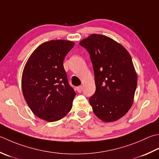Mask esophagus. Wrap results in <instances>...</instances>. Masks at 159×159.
<instances>
[{
  "instance_id": "esophagus-1",
  "label": "esophagus",
  "mask_w": 159,
  "mask_h": 159,
  "mask_svg": "<svg viewBox=\"0 0 159 159\" xmlns=\"http://www.w3.org/2000/svg\"><path fill=\"white\" fill-rule=\"evenodd\" d=\"M82 89H83V86H82V85L79 86V87H77V88H76V90H77V92H79V93H80V92H81Z\"/></svg>"
}]
</instances>
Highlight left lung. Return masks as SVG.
Wrapping results in <instances>:
<instances>
[{
	"mask_svg": "<svg viewBox=\"0 0 159 159\" xmlns=\"http://www.w3.org/2000/svg\"><path fill=\"white\" fill-rule=\"evenodd\" d=\"M90 56L96 91L89 103L98 119L113 122L131 107L137 75L129 52L110 37L93 34L79 43Z\"/></svg>",
	"mask_w": 159,
	"mask_h": 159,
	"instance_id": "8db88e82",
	"label": "left lung"
}]
</instances>
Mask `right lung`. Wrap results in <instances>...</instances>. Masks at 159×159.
Listing matches in <instances>:
<instances>
[{
    "label": "right lung",
    "mask_w": 159,
    "mask_h": 159,
    "mask_svg": "<svg viewBox=\"0 0 159 159\" xmlns=\"http://www.w3.org/2000/svg\"><path fill=\"white\" fill-rule=\"evenodd\" d=\"M74 43L49 40L39 45L30 57L22 75L24 98L40 119L54 122L70 112L76 92L68 83L63 61Z\"/></svg>",
    "instance_id": "obj_1"
}]
</instances>
